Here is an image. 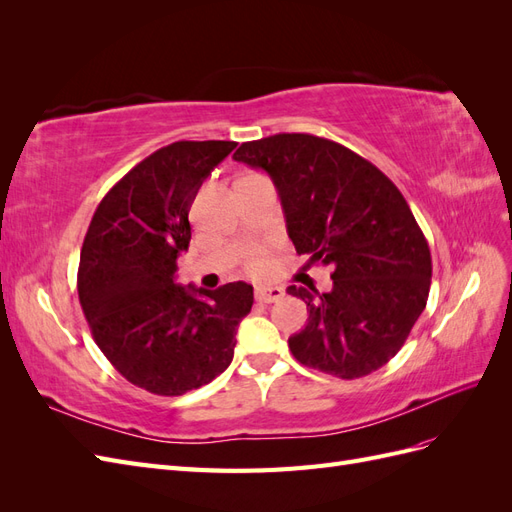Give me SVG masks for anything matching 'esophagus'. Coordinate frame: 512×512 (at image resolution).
<instances>
[{"label": "esophagus", "mask_w": 512, "mask_h": 512, "mask_svg": "<svg viewBox=\"0 0 512 512\" xmlns=\"http://www.w3.org/2000/svg\"><path fill=\"white\" fill-rule=\"evenodd\" d=\"M284 297V288L280 286H258L256 288V301L260 303H275Z\"/></svg>", "instance_id": "obj_1"}]
</instances>
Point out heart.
<instances>
[{
	"label": "heart",
	"mask_w": 512,
	"mask_h": 512,
	"mask_svg": "<svg viewBox=\"0 0 512 512\" xmlns=\"http://www.w3.org/2000/svg\"><path fill=\"white\" fill-rule=\"evenodd\" d=\"M245 267L250 269L252 273H260V271H265V267H267L265 254H262L260 250H250V252L245 254Z\"/></svg>",
	"instance_id": "obj_1"
}]
</instances>
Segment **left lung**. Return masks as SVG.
<instances>
[{
  "label": "left lung",
  "mask_w": 512,
  "mask_h": 512,
  "mask_svg": "<svg viewBox=\"0 0 512 512\" xmlns=\"http://www.w3.org/2000/svg\"><path fill=\"white\" fill-rule=\"evenodd\" d=\"M237 162L267 170L294 250L331 267L333 288L288 286L307 305V327L288 337L301 365L342 380L389 363L423 314L431 254L397 185L359 153L314 134L243 143Z\"/></svg>",
  "instance_id": "1"
}]
</instances>
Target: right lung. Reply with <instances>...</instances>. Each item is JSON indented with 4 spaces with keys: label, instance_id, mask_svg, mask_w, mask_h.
<instances>
[{
    "label": "right lung",
    "instance_id": "obj_1",
    "mask_svg": "<svg viewBox=\"0 0 512 512\" xmlns=\"http://www.w3.org/2000/svg\"><path fill=\"white\" fill-rule=\"evenodd\" d=\"M235 141H177L123 175L91 218L81 247L79 301L98 348L134 386L164 397L209 384L230 365L254 288L179 286L188 213Z\"/></svg>",
    "mask_w": 512,
    "mask_h": 512
}]
</instances>
